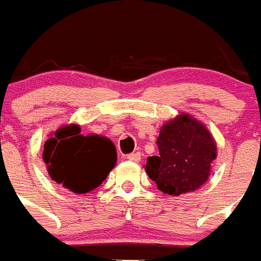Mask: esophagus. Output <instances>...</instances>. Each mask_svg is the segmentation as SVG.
<instances>
[{
    "label": "esophagus",
    "mask_w": 261,
    "mask_h": 261,
    "mask_svg": "<svg viewBox=\"0 0 261 261\" xmlns=\"http://www.w3.org/2000/svg\"><path fill=\"white\" fill-rule=\"evenodd\" d=\"M127 159L131 161V162H140V159H141V153L140 152L128 153V155H127Z\"/></svg>",
    "instance_id": "34e87169"
}]
</instances>
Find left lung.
Returning a JSON list of instances; mask_svg holds the SVG:
<instances>
[{"label": "left lung", "mask_w": 261, "mask_h": 261, "mask_svg": "<svg viewBox=\"0 0 261 261\" xmlns=\"http://www.w3.org/2000/svg\"><path fill=\"white\" fill-rule=\"evenodd\" d=\"M156 144L159 155L147 159L145 172L161 192L180 196L208 180L217 144L198 120L181 113L162 125Z\"/></svg>", "instance_id": "1"}]
</instances>
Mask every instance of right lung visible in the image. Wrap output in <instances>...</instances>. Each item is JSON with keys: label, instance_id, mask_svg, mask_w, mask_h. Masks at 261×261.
<instances>
[{"label": "right lung", "instance_id": "obj_1", "mask_svg": "<svg viewBox=\"0 0 261 261\" xmlns=\"http://www.w3.org/2000/svg\"><path fill=\"white\" fill-rule=\"evenodd\" d=\"M43 161L54 181L84 194L102 185L116 165L117 152L106 137L82 136L80 125L69 124L44 142Z\"/></svg>", "mask_w": 261, "mask_h": 261}]
</instances>
